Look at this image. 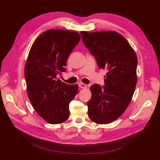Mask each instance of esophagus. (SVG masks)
Wrapping results in <instances>:
<instances>
[{
  "instance_id": "esophagus-1",
  "label": "esophagus",
  "mask_w": 160,
  "mask_h": 160,
  "mask_svg": "<svg viewBox=\"0 0 160 160\" xmlns=\"http://www.w3.org/2000/svg\"><path fill=\"white\" fill-rule=\"evenodd\" d=\"M78 87L81 88V89H85V88H87V84L82 83V82H80V83H78Z\"/></svg>"
}]
</instances>
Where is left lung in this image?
Listing matches in <instances>:
<instances>
[{"instance_id": "8db88e82", "label": "left lung", "mask_w": 160, "mask_h": 160, "mask_svg": "<svg viewBox=\"0 0 160 160\" xmlns=\"http://www.w3.org/2000/svg\"><path fill=\"white\" fill-rule=\"evenodd\" d=\"M80 34L98 67L107 71L103 87L94 84L90 87L88 115L96 123L109 124L131 102L137 84V56L126 38L115 32H80Z\"/></svg>"}]
</instances>
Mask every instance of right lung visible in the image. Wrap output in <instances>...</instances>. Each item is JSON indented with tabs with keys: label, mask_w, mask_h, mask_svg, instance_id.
Wrapping results in <instances>:
<instances>
[{
	"label": "right lung",
	"mask_w": 160,
	"mask_h": 160,
	"mask_svg": "<svg viewBox=\"0 0 160 160\" xmlns=\"http://www.w3.org/2000/svg\"><path fill=\"white\" fill-rule=\"evenodd\" d=\"M80 40L76 32L49 29L30 49L25 67L28 95L37 113L49 124L69 118V105L78 93V84H67L57 77L66 71L67 60Z\"/></svg>",
	"instance_id": "obj_1"
}]
</instances>
